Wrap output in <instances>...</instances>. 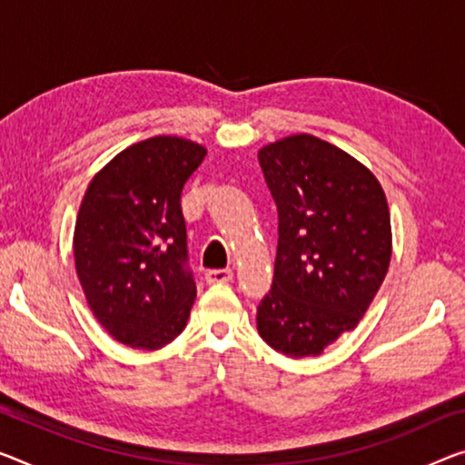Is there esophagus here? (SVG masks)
<instances>
[{
    "instance_id": "obj_1",
    "label": "esophagus",
    "mask_w": 465,
    "mask_h": 465,
    "mask_svg": "<svg viewBox=\"0 0 465 465\" xmlns=\"http://www.w3.org/2000/svg\"><path fill=\"white\" fill-rule=\"evenodd\" d=\"M232 278V270L228 268H220V270H208L205 272V281L210 284H216V282H228Z\"/></svg>"
}]
</instances>
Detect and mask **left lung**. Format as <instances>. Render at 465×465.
I'll return each mask as SVG.
<instances>
[{
  "label": "left lung",
  "mask_w": 465,
  "mask_h": 465,
  "mask_svg": "<svg viewBox=\"0 0 465 465\" xmlns=\"http://www.w3.org/2000/svg\"><path fill=\"white\" fill-rule=\"evenodd\" d=\"M278 208L272 291L257 332L289 357L353 331L389 272L392 232L378 178L332 143L291 134L257 152Z\"/></svg>",
  "instance_id": "left-lung-1"
}]
</instances>
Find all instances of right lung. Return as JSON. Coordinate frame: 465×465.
I'll return each mask as SVG.
<instances>
[{"instance_id":"right-lung-1","label":"right lung","mask_w":465,"mask_h":465,"mask_svg":"<svg viewBox=\"0 0 465 465\" xmlns=\"http://www.w3.org/2000/svg\"><path fill=\"white\" fill-rule=\"evenodd\" d=\"M208 149L183 137L133 143L93 176L74 224L76 276L93 316L123 345L153 351L187 326L181 193Z\"/></svg>"}]
</instances>
